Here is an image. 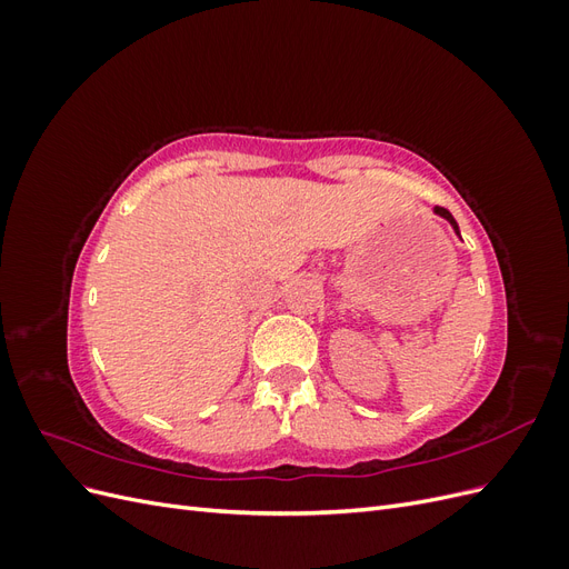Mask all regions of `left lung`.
Listing matches in <instances>:
<instances>
[{"instance_id": "left-lung-1", "label": "left lung", "mask_w": 569, "mask_h": 569, "mask_svg": "<svg viewBox=\"0 0 569 569\" xmlns=\"http://www.w3.org/2000/svg\"><path fill=\"white\" fill-rule=\"evenodd\" d=\"M435 213L437 216H441V218H446V220H449L451 222V228L456 230V234H460V230H458V222H456V218L449 213V211H446V209H441V206H437V209H435Z\"/></svg>"}]
</instances>
